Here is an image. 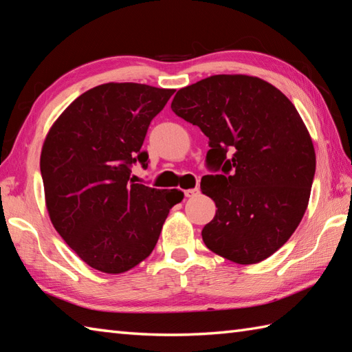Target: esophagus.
<instances>
[{
    "label": "esophagus",
    "instance_id": "1",
    "mask_svg": "<svg viewBox=\"0 0 352 352\" xmlns=\"http://www.w3.org/2000/svg\"><path fill=\"white\" fill-rule=\"evenodd\" d=\"M184 195L188 197V198L197 197V195H199V189H198V188H195V189H186V190H184Z\"/></svg>",
    "mask_w": 352,
    "mask_h": 352
}]
</instances>
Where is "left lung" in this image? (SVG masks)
I'll use <instances>...</instances> for the list:
<instances>
[{
	"mask_svg": "<svg viewBox=\"0 0 352 352\" xmlns=\"http://www.w3.org/2000/svg\"><path fill=\"white\" fill-rule=\"evenodd\" d=\"M175 115L208 138L201 190L216 204L203 228L210 251L254 265L280 250L307 210L316 169L315 146L294 104L267 81L219 74L180 89Z\"/></svg>",
	"mask_w": 352,
	"mask_h": 352,
	"instance_id": "8db88e82",
	"label": "left lung"
}]
</instances>
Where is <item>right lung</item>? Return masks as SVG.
<instances>
[{"mask_svg": "<svg viewBox=\"0 0 352 352\" xmlns=\"http://www.w3.org/2000/svg\"><path fill=\"white\" fill-rule=\"evenodd\" d=\"M175 89L106 83L89 89L58 116L43 140L45 206L69 248L96 271L122 274L153 252L178 189L130 182L149 122Z\"/></svg>", "mask_w": 352, "mask_h": 352, "instance_id": "1", "label": "right lung"}]
</instances>
